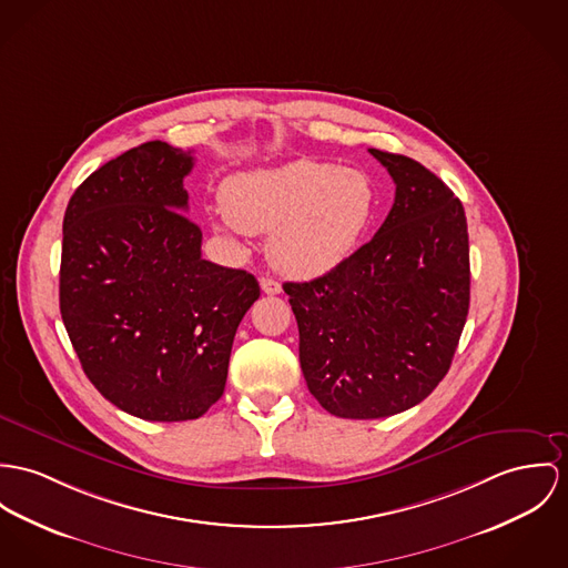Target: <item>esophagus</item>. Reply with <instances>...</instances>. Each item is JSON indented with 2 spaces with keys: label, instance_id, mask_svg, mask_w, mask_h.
I'll list each match as a JSON object with an SVG mask.
<instances>
[{
  "label": "esophagus",
  "instance_id": "obj_1",
  "mask_svg": "<svg viewBox=\"0 0 568 568\" xmlns=\"http://www.w3.org/2000/svg\"><path fill=\"white\" fill-rule=\"evenodd\" d=\"M260 285H262L263 294H270V296L281 294V283H278V281H274V278L263 276L262 281H260Z\"/></svg>",
  "mask_w": 568,
  "mask_h": 568
}]
</instances>
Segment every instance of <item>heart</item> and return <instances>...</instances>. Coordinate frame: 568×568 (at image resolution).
<instances>
[{
	"instance_id": "obj_1",
	"label": "heart",
	"mask_w": 568,
	"mask_h": 568,
	"mask_svg": "<svg viewBox=\"0 0 568 568\" xmlns=\"http://www.w3.org/2000/svg\"><path fill=\"white\" fill-rule=\"evenodd\" d=\"M222 207L220 233H270L272 263L311 278L354 251L369 226L376 190L363 171L298 160L231 176L222 185Z\"/></svg>"
}]
</instances>
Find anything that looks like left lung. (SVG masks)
I'll return each instance as SVG.
<instances>
[{
    "label": "left lung",
    "mask_w": 568,
    "mask_h": 568,
    "mask_svg": "<svg viewBox=\"0 0 568 568\" xmlns=\"http://www.w3.org/2000/svg\"><path fill=\"white\" fill-rule=\"evenodd\" d=\"M395 183L378 233L331 272L285 283L306 387L344 419L402 413L447 374L469 313L463 203L419 162L369 149Z\"/></svg>",
    "instance_id": "obj_1"
}]
</instances>
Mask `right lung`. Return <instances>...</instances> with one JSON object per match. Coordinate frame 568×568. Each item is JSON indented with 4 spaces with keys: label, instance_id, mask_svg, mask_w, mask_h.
<instances>
[{
    "label": "right lung",
    "instance_id": "add662e5",
    "mask_svg": "<svg viewBox=\"0 0 568 568\" xmlns=\"http://www.w3.org/2000/svg\"><path fill=\"white\" fill-rule=\"evenodd\" d=\"M192 151L153 140L94 171L62 222L60 313L88 381L146 422L199 419L224 392L246 270L201 257L183 179Z\"/></svg>",
    "mask_w": 568,
    "mask_h": 568
}]
</instances>
